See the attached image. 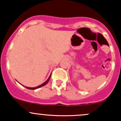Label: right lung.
Segmentation results:
<instances>
[{
  "instance_id": "add662e5",
  "label": "right lung",
  "mask_w": 121,
  "mask_h": 121,
  "mask_svg": "<svg viewBox=\"0 0 121 121\" xmlns=\"http://www.w3.org/2000/svg\"><path fill=\"white\" fill-rule=\"evenodd\" d=\"M50 77H51V75H50L49 78H48V80H46V82H45V83H43V84H41V85H40V86H38V87H34V88H30V87H26V88H27V89H29V90H35V89H37V88H40V87H43V86H44L45 85H46V84H47L48 83V82H49V81L50 79Z\"/></svg>"
}]
</instances>
